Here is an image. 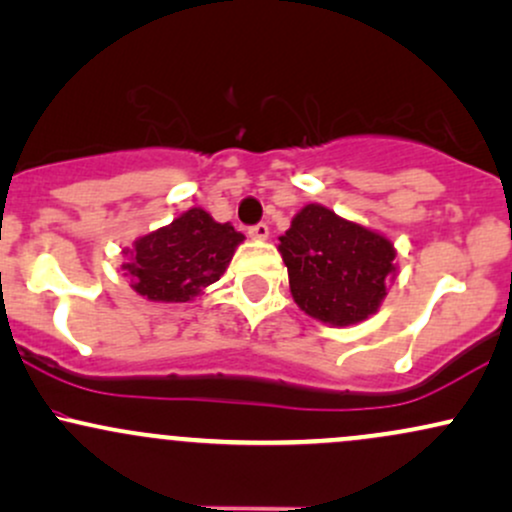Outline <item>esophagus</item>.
<instances>
[{
	"label": "esophagus",
	"instance_id": "1",
	"mask_svg": "<svg viewBox=\"0 0 512 512\" xmlns=\"http://www.w3.org/2000/svg\"><path fill=\"white\" fill-rule=\"evenodd\" d=\"M248 236L255 238V240H264L269 236V226H267V223H255V226L248 228Z\"/></svg>",
	"mask_w": 512,
	"mask_h": 512
}]
</instances>
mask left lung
<instances>
[{
  "mask_svg": "<svg viewBox=\"0 0 512 512\" xmlns=\"http://www.w3.org/2000/svg\"><path fill=\"white\" fill-rule=\"evenodd\" d=\"M293 301L330 325H354L378 310L395 276L392 243L308 204L279 238Z\"/></svg>",
  "mask_w": 512,
  "mask_h": 512,
  "instance_id": "1",
  "label": "left lung"
}]
</instances>
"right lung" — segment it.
I'll return each instance as SVG.
<instances>
[{"instance_id":"obj_1","label":"right lung","mask_w":512,"mask_h":512,"mask_svg":"<svg viewBox=\"0 0 512 512\" xmlns=\"http://www.w3.org/2000/svg\"><path fill=\"white\" fill-rule=\"evenodd\" d=\"M243 238L231 223H216L204 209H190L170 226L139 238L125 269L134 276V291L149 301L185 303L219 281Z\"/></svg>"}]
</instances>
